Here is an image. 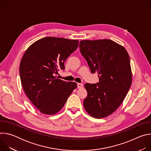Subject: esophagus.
<instances>
[{
	"mask_svg": "<svg viewBox=\"0 0 151 151\" xmlns=\"http://www.w3.org/2000/svg\"><path fill=\"white\" fill-rule=\"evenodd\" d=\"M83 87V85L81 83H78V88H82Z\"/></svg>",
	"mask_w": 151,
	"mask_h": 151,
	"instance_id": "esophagus-1",
	"label": "esophagus"
}]
</instances>
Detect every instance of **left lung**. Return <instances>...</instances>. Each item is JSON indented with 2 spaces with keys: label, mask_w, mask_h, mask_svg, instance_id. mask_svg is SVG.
I'll return each instance as SVG.
<instances>
[{
  "label": "left lung",
  "mask_w": 151,
  "mask_h": 151,
  "mask_svg": "<svg viewBox=\"0 0 151 151\" xmlns=\"http://www.w3.org/2000/svg\"><path fill=\"white\" fill-rule=\"evenodd\" d=\"M81 54L99 83H87L83 106L89 115L103 118L114 113L124 101L132 82L130 57L125 48L110 39L80 41Z\"/></svg>",
  "instance_id": "left-lung-1"
}]
</instances>
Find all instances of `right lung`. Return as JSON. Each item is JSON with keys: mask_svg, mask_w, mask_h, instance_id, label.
<instances>
[{"mask_svg": "<svg viewBox=\"0 0 151 151\" xmlns=\"http://www.w3.org/2000/svg\"><path fill=\"white\" fill-rule=\"evenodd\" d=\"M78 40L45 37L32 44L25 51L19 64L23 88L33 104L44 114L58 112L76 88L75 82L58 79L64 62L78 48Z\"/></svg>", "mask_w": 151, "mask_h": 151, "instance_id": "1", "label": "right lung"}]
</instances>
